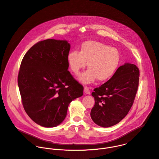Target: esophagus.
<instances>
[{"label": "esophagus", "mask_w": 159, "mask_h": 159, "mask_svg": "<svg viewBox=\"0 0 159 159\" xmlns=\"http://www.w3.org/2000/svg\"><path fill=\"white\" fill-rule=\"evenodd\" d=\"M84 92L87 94H90V90H89V87H88L87 86H85L84 87Z\"/></svg>", "instance_id": "esophagus-1"}]
</instances>
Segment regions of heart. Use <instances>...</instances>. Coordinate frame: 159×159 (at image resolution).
Instances as JSON below:
<instances>
[{"mask_svg": "<svg viewBox=\"0 0 159 159\" xmlns=\"http://www.w3.org/2000/svg\"><path fill=\"white\" fill-rule=\"evenodd\" d=\"M70 70L77 75L87 65L89 69L81 74L79 80L84 84H90L97 79L100 82L110 79L115 74L120 61L118 51L107 44L96 41L82 43L79 52L72 51L67 55Z\"/></svg>", "mask_w": 159, "mask_h": 159, "instance_id": "obj_1", "label": "heart"}]
</instances>
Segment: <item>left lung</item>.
Segmentation results:
<instances>
[{
  "mask_svg": "<svg viewBox=\"0 0 159 159\" xmlns=\"http://www.w3.org/2000/svg\"><path fill=\"white\" fill-rule=\"evenodd\" d=\"M139 77V68L127 63L120 66L108 81L94 89L95 104L90 117L96 125L110 127L127 115L137 93Z\"/></svg>",
  "mask_w": 159,
  "mask_h": 159,
  "instance_id": "8db88e82",
  "label": "left lung"
}]
</instances>
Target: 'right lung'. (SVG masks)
<instances>
[{
	"label": "right lung",
	"instance_id": "1",
	"mask_svg": "<svg viewBox=\"0 0 159 159\" xmlns=\"http://www.w3.org/2000/svg\"><path fill=\"white\" fill-rule=\"evenodd\" d=\"M70 45L65 40L38 42L22 60L17 83L24 109L38 125L55 127L65 118L70 102L83 86L68 70Z\"/></svg>",
	"mask_w": 159,
	"mask_h": 159
}]
</instances>
